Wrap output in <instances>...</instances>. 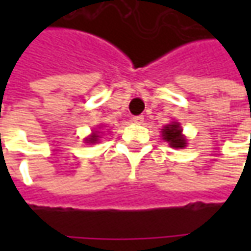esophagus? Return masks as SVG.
I'll list each match as a JSON object with an SVG mask.
<instances>
[{
  "label": "esophagus",
  "mask_w": 251,
  "mask_h": 251,
  "mask_svg": "<svg viewBox=\"0 0 251 251\" xmlns=\"http://www.w3.org/2000/svg\"><path fill=\"white\" fill-rule=\"evenodd\" d=\"M132 121L137 123V124H142V123H144V116H134V117H132Z\"/></svg>",
  "instance_id": "34e87169"
}]
</instances>
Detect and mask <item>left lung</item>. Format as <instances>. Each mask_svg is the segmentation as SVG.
<instances>
[{
    "mask_svg": "<svg viewBox=\"0 0 251 251\" xmlns=\"http://www.w3.org/2000/svg\"><path fill=\"white\" fill-rule=\"evenodd\" d=\"M162 134H163L165 141H168L170 144V147H173V148H184L186 147V138L181 135V128L177 123H172V124L166 126L162 131Z\"/></svg>",
    "mask_w": 251,
    "mask_h": 251,
    "instance_id": "left-lung-1",
    "label": "left lung"
}]
</instances>
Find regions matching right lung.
I'll return each mask as SVG.
<instances>
[{"label":"right lung","mask_w":251,"mask_h":251,"mask_svg":"<svg viewBox=\"0 0 251 251\" xmlns=\"http://www.w3.org/2000/svg\"><path fill=\"white\" fill-rule=\"evenodd\" d=\"M98 137H99V135H96V134H93V135H92L91 138H88V140H86V141H89V142H95V141H98Z\"/></svg>","instance_id":"right-lung-1"}]
</instances>
